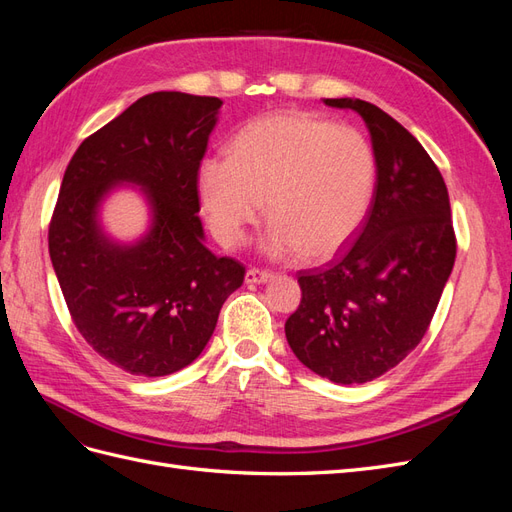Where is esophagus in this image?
Instances as JSON below:
<instances>
[{
  "label": "esophagus",
  "instance_id": "obj_1",
  "mask_svg": "<svg viewBox=\"0 0 512 512\" xmlns=\"http://www.w3.org/2000/svg\"><path fill=\"white\" fill-rule=\"evenodd\" d=\"M271 277H273V271L252 267V269H247V273H245V282L247 284H265V282L271 280Z\"/></svg>",
  "mask_w": 512,
  "mask_h": 512
}]
</instances>
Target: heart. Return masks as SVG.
I'll return each mask as SVG.
<instances>
[{"instance_id": "1", "label": "heart", "mask_w": 512, "mask_h": 512, "mask_svg": "<svg viewBox=\"0 0 512 512\" xmlns=\"http://www.w3.org/2000/svg\"><path fill=\"white\" fill-rule=\"evenodd\" d=\"M196 181L211 232L224 247L243 243L265 198V250L322 260L363 224L376 188V156L356 128L284 111L245 123L228 158H205Z\"/></svg>"}]
</instances>
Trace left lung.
<instances>
[{
    "label": "left lung",
    "instance_id": "obj_1",
    "mask_svg": "<svg viewBox=\"0 0 512 512\" xmlns=\"http://www.w3.org/2000/svg\"><path fill=\"white\" fill-rule=\"evenodd\" d=\"M367 123L376 190L354 243L327 267L299 271L301 305L286 320L297 359L337 384H363L418 346L455 265L446 183L416 138L376 104L327 98Z\"/></svg>",
    "mask_w": 512,
    "mask_h": 512
}]
</instances>
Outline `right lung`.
<instances>
[{
  "label": "right lung",
  "instance_id": "right-lung-1",
  "mask_svg": "<svg viewBox=\"0 0 512 512\" xmlns=\"http://www.w3.org/2000/svg\"><path fill=\"white\" fill-rule=\"evenodd\" d=\"M220 98L156 91L87 136L72 156L53 218L49 254L85 342L132 376L190 365L245 277L235 258L203 243L198 166ZM115 182L141 184L154 224L134 246L103 237L97 205Z\"/></svg>",
  "mask_w": 512,
  "mask_h": 512
}]
</instances>
